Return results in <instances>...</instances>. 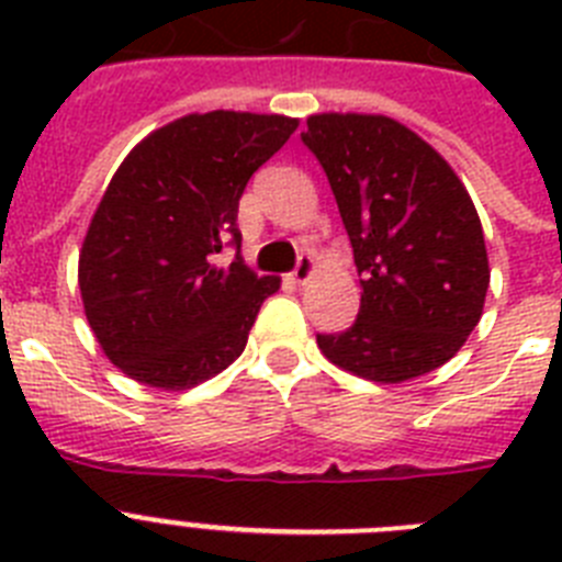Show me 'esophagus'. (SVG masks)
I'll use <instances>...</instances> for the list:
<instances>
[{
	"label": "esophagus",
	"instance_id": "34e87169",
	"mask_svg": "<svg viewBox=\"0 0 562 562\" xmlns=\"http://www.w3.org/2000/svg\"><path fill=\"white\" fill-rule=\"evenodd\" d=\"M315 267H317L315 256L304 252V256L297 258L295 270H292V281H295V284H306V281H310V278H312V272H315Z\"/></svg>",
	"mask_w": 562,
	"mask_h": 562
}]
</instances>
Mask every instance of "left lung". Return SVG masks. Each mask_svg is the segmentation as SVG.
<instances>
[{"label":"left lung","instance_id":"left-lung-1","mask_svg":"<svg viewBox=\"0 0 562 562\" xmlns=\"http://www.w3.org/2000/svg\"><path fill=\"white\" fill-rule=\"evenodd\" d=\"M304 146L329 177L355 247L360 312L317 335L335 366L371 382L439 369L479 326L490 286L484 231L450 162L385 114H312Z\"/></svg>","mask_w":562,"mask_h":562}]
</instances>
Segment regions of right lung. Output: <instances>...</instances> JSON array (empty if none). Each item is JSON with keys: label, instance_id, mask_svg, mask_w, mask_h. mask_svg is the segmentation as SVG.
<instances>
[{"label": "right lung", "instance_id": "1", "mask_svg": "<svg viewBox=\"0 0 562 562\" xmlns=\"http://www.w3.org/2000/svg\"><path fill=\"white\" fill-rule=\"evenodd\" d=\"M295 128L286 114L216 109L186 114L126 154L78 256L87 321L123 374L182 391L245 351L281 278L245 265L238 200ZM225 244L237 247L231 266L218 261Z\"/></svg>", "mask_w": 562, "mask_h": 562}]
</instances>
